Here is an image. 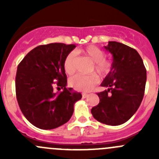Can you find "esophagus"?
Returning <instances> with one entry per match:
<instances>
[{"label": "esophagus", "instance_id": "34e87169", "mask_svg": "<svg viewBox=\"0 0 159 159\" xmlns=\"http://www.w3.org/2000/svg\"><path fill=\"white\" fill-rule=\"evenodd\" d=\"M88 95H89V94H88L87 93H83V94H82V98H86L88 97Z\"/></svg>", "mask_w": 159, "mask_h": 159}]
</instances>
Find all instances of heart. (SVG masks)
I'll return each mask as SVG.
<instances>
[{"instance_id":"b5f03b06","label":"heart","mask_w":159,"mask_h":159,"mask_svg":"<svg viewBox=\"0 0 159 159\" xmlns=\"http://www.w3.org/2000/svg\"><path fill=\"white\" fill-rule=\"evenodd\" d=\"M84 56L93 62V70L97 72L100 76L104 77L108 75L111 68V62L105 58V53L103 50L94 45L88 46L84 49L80 51ZM64 68L68 75H71L76 70V55L71 51L66 56L64 61ZM98 78L95 75H77L69 80V84L71 87L82 91H89L97 84Z\"/></svg>"}]
</instances>
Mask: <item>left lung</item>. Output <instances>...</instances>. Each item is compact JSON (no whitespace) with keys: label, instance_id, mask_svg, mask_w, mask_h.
Masks as SVG:
<instances>
[{"label":"left lung","instance_id":"obj_1","mask_svg":"<svg viewBox=\"0 0 159 159\" xmlns=\"http://www.w3.org/2000/svg\"><path fill=\"white\" fill-rule=\"evenodd\" d=\"M104 48L113 57L110 72L101 84L108 89L98 93L100 101L91 111L99 122L116 126L129 121L140 106L146 69L136 50L117 41H108Z\"/></svg>","mask_w":159,"mask_h":159}]
</instances>
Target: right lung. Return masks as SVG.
Segmentation results:
<instances>
[{
    "label": "right lung",
    "instance_id": "obj_1",
    "mask_svg": "<svg viewBox=\"0 0 159 159\" xmlns=\"http://www.w3.org/2000/svg\"><path fill=\"white\" fill-rule=\"evenodd\" d=\"M75 44L63 43L39 45L30 51L17 66L16 96L22 113L38 129H54L68 122L81 93L67 89L64 61ZM63 92L52 91L53 80Z\"/></svg>",
    "mask_w": 159,
    "mask_h": 159
}]
</instances>
